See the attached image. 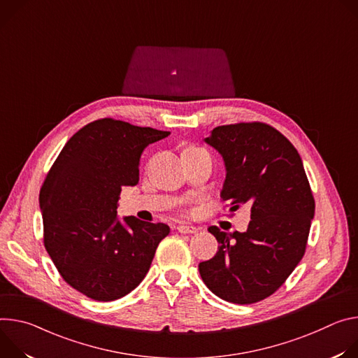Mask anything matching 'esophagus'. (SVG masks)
Masks as SVG:
<instances>
[{"label":"esophagus","mask_w":358,"mask_h":358,"mask_svg":"<svg viewBox=\"0 0 358 358\" xmlns=\"http://www.w3.org/2000/svg\"><path fill=\"white\" fill-rule=\"evenodd\" d=\"M178 231L182 234H190V233H196L197 227L189 226V224H180V226H178Z\"/></svg>","instance_id":"1"}]
</instances>
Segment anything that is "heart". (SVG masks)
I'll return each instance as SVG.
<instances>
[{"mask_svg": "<svg viewBox=\"0 0 358 358\" xmlns=\"http://www.w3.org/2000/svg\"><path fill=\"white\" fill-rule=\"evenodd\" d=\"M192 149H197V148H192Z\"/></svg>", "mask_w": 358, "mask_h": 358, "instance_id": "1", "label": "heart"}]
</instances>
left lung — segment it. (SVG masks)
<instances>
[{"instance_id": "left-lung-1", "label": "left lung", "mask_w": 358, "mask_h": 358, "mask_svg": "<svg viewBox=\"0 0 358 358\" xmlns=\"http://www.w3.org/2000/svg\"><path fill=\"white\" fill-rule=\"evenodd\" d=\"M205 142L223 157L222 201L234 212L250 205V223L241 233L209 231L216 255L199 263L208 289L236 303H257L279 289L306 252L314 197L297 149L273 127L242 122L217 127Z\"/></svg>"}]
</instances>
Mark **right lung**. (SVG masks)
I'll return each mask as SVG.
<instances>
[{"label":"right lung","instance_id":"right-lung-1","mask_svg":"<svg viewBox=\"0 0 358 358\" xmlns=\"http://www.w3.org/2000/svg\"><path fill=\"white\" fill-rule=\"evenodd\" d=\"M171 135L103 117L62 148L39 192L44 245L62 279L98 301L131 293L146 275L165 223L117 219L124 186L139 182L143 149Z\"/></svg>","mask_w":358,"mask_h":358}]
</instances>
